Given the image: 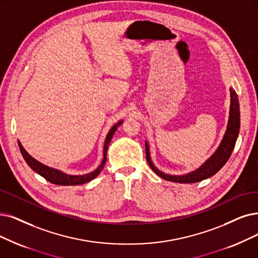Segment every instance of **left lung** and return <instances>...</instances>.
Returning <instances> with one entry per match:
<instances>
[{
  "label": "left lung",
  "instance_id": "8db88e82",
  "mask_svg": "<svg viewBox=\"0 0 258 258\" xmlns=\"http://www.w3.org/2000/svg\"><path fill=\"white\" fill-rule=\"evenodd\" d=\"M240 128V112H239V102L238 97H237L236 92L231 89V108H230V119H229V125L228 129H226L225 136L220 144L219 148L217 149L210 160L205 162L202 166L197 169L196 171L185 174V176H170V174H165L159 169L154 167L152 164L149 156V148L148 144L146 143V159L149 164L150 168L156 172L159 177L167 180L172 181L176 183H196L202 181L204 179H208L216 172H218L223 165L228 162L230 159L232 151L235 147L237 137H238Z\"/></svg>",
  "mask_w": 258,
  "mask_h": 258
}]
</instances>
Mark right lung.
Instances as JSON below:
<instances>
[{"label": "right lung", "instance_id": "right-lung-1", "mask_svg": "<svg viewBox=\"0 0 258 258\" xmlns=\"http://www.w3.org/2000/svg\"><path fill=\"white\" fill-rule=\"evenodd\" d=\"M120 123H121V121H119L118 123H116V125L113 126L112 129L110 130V132L108 133V136L106 138V142H105V146H104V160H102L101 164L99 165V167L96 170H94L93 172L85 174V176H68V174L61 172L59 170L49 168V167L45 166V165L36 161L33 157H30L29 154L25 151L23 146L21 145V143L18 142V144H19L20 151H21L22 156H23L24 160L26 161V163L29 165V167L33 170H35L37 173H39L40 176H42L45 180H47L48 182L53 183V184H57V185H79V184H84L91 180H93L100 173L102 168H104V165H105L106 159H107V149L109 146V143L111 142L113 135H114V132L116 131L117 126L120 125Z\"/></svg>", "mask_w": 258, "mask_h": 258}]
</instances>
